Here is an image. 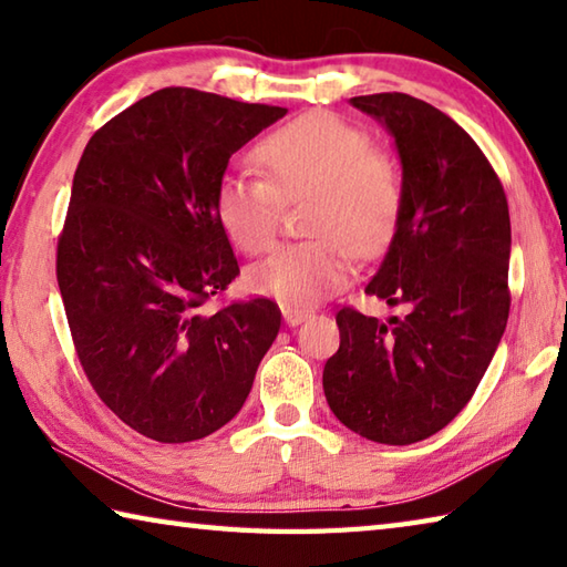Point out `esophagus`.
Listing matches in <instances>:
<instances>
[{
    "label": "esophagus",
    "mask_w": 567,
    "mask_h": 567,
    "mask_svg": "<svg viewBox=\"0 0 567 567\" xmlns=\"http://www.w3.org/2000/svg\"><path fill=\"white\" fill-rule=\"evenodd\" d=\"M282 317H285V324H287V327H297V324H302V321H307L309 317H312V312H309V309L285 307V309H282Z\"/></svg>",
    "instance_id": "esophagus-1"
}]
</instances>
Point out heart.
I'll return each mask as SVG.
<instances>
[{
    "mask_svg": "<svg viewBox=\"0 0 567 567\" xmlns=\"http://www.w3.org/2000/svg\"><path fill=\"white\" fill-rule=\"evenodd\" d=\"M268 179L228 174L218 184L216 216L246 252H265L280 233L285 202L309 196L312 238L287 243L250 270L255 292L287 307H312L337 292L353 270V250L379 255L398 228L403 182L371 137L331 113L287 122L255 152Z\"/></svg>",
    "mask_w": 567,
    "mask_h": 567,
    "instance_id": "1",
    "label": "heart"
}]
</instances>
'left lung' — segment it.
Here are the masks:
<instances>
[{"mask_svg":"<svg viewBox=\"0 0 567 567\" xmlns=\"http://www.w3.org/2000/svg\"><path fill=\"white\" fill-rule=\"evenodd\" d=\"M351 105L391 132L403 169L401 220L365 295L410 315L379 321L343 307L321 383L349 430L413 445L470 403L504 337L512 220L489 159L452 117L405 93Z\"/></svg>","mask_w":567,"mask_h":567,"instance_id":"1","label":"left lung"}]
</instances>
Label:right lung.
<instances>
[{
	"label": "right lung",
	"mask_w": 567,
	"mask_h": 567,
	"mask_svg": "<svg viewBox=\"0 0 567 567\" xmlns=\"http://www.w3.org/2000/svg\"><path fill=\"white\" fill-rule=\"evenodd\" d=\"M285 107L162 87L105 122L73 176L55 277L87 381L157 442L230 423L280 331L265 297L208 312L238 260L216 216L228 159Z\"/></svg>",
	"instance_id": "add662e5"
}]
</instances>
